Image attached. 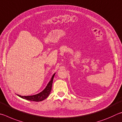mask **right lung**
<instances>
[{
  "mask_svg": "<svg viewBox=\"0 0 122 122\" xmlns=\"http://www.w3.org/2000/svg\"><path fill=\"white\" fill-rule=\"evenodd\" d=\"M55 75V73L53 74L52 76L51 79L50 81V82L48 83V84L47 85L46 87L43 91L37 94L31 95V96H21L20 95H17L19 96V97L22 98L23 99H25L29 101H36V102H39L41 101L46 99V98L48 97L49 95L50 94L51 92V88H52V82L53 79L54 78V76Z\"/></svg>",
  "mask_w": 122,
  "mask_h": 122,
  "instance_id": "1",
  "label": "right lung"
}]
</instances>
